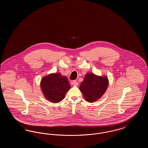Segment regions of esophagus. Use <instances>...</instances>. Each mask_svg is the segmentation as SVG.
<instances>
[{
  "instance_id": "esophagus-1",
  "label": "esophagus",
  "mask_w": 148,
  "mask_h": 148,
  "mask_svg": "<svg viewBox=\"0 0 148 148\" xmlns=\"http://www.w3.org/2000/svg\"><path fill=\"white\" fill-rule=\"evenodd\" d=\"M71 84L74 85V86H77L78 85V82L77 80H74L73 82H71Z\"/></svg>"
}]
</instances>
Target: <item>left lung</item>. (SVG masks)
<instances>
[{
  "label": "left lung",
  "instance_id": "8db88e82",
  "mask_svg": "<svg viewBox=\"0 0 148 148\" xmlns=\"http://www.w3.org/2000/svg\"><path fill=\"white\" fill-rule=\"evenodd\" d=\"M108 85V79L106 76L100 77L93 73H87L79 89L87 101L93 103L104 95Z\"/></svg>",
  "mask_w": 148,
  "mask_h": 148
}]
</instances>
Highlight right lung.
Instances as JSON below:
<instances>
[{"instance_id":"1","label":"right lung","mask_w":148,"mask_h":148,"mask_svg":"<svg viewBox=\"0 0 148 148\" xmlns=\"http://www.w3.org/2000/svg\"><path fill=\"white\" fill-rule=\"evenodd\" d=\"M40 87L45 98L51 103H59L71 89L67 77L60 73H52L42 77Z\"/></svg>"}]
</instances>
